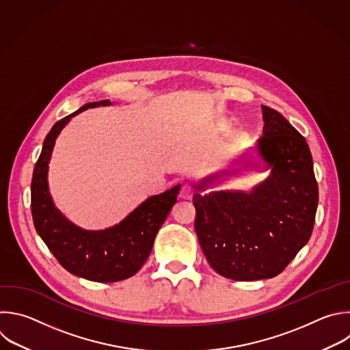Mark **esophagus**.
Masks as SVG:
<instances>
[{
	"instance_id": "obj_1",
	"label": "esophagus",
	"mask_w": 350,
	"mask_h": 350,
	"mask_svg": "<svg viewBox=\"0 0 350 350\" xmlns=\"http://www.w3.org/2000/svg\"><path fill=\"white\" fill-rule=\"evenodd\" d=\"M192 195H193V188H192V185L184 184V185L181 187V191H180V198H181V199H185V200H189V199L192 198Z\"/></svg>"
}]
</instances>
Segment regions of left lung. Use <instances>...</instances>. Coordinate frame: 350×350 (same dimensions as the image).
<instances>
[{
	"mask_svg": "<svg viewBox=\"0 0 350 350\" xmlns=\"http://www.w3.org/2000/svg\"><path fill=\"white\" fill-rule=\"evenodd\" d=\"M262 118L257 152L272 169L271 176L250 192L211 191L195 193L192 200L195 230L207 262L221 276L238 282L283 272L310 239L319 202L305 137L271 107L262 105ZM215 177L219 174L196 188L204 191Z\"/></svg>",
	"mask_w": 350,
	"mask_h": 350,
	"instance_id": "obj_1",
	"label": "left lung"
}]
</instances>
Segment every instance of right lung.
Segmentation results:
<instances>
[{"instance_id": "obj_1", "label": "right lung", "mask_w": 350, "mask_h": 350, "mask_svg": "<svg viewBox=\"0 0 350 350\" xmlns=\"http://www.w3.org/2000/svg\"><path fill=\"white\" fill-rule=\"evenodd\" d=\"M109 104V100L88 103L56 122L44 140L31 181V214L41 239L66 271L100 283L125 280L140 271L180 191L178 184L148 198L124 221L104 230L82 229L55 207L48 188V165L59 133L74 115Z\"/></svg>"}]
</instances>
